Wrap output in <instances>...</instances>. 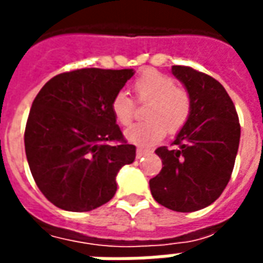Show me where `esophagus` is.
Masks as SVG:
<instances>
[{"label":"esophagus","instance_id":"1","mask_svg":"<svg viewBox=\"0 0 263 263\" xmlns=\"http://www.w3.org/2000/svg\"><path fill=\"white\" fill-rule=\"evenodd\" d=\"M149 154L148 149H143V148H138L137 149V158H142L143 155Z\"/></svg>","mask_w":263,"mask_h":263}]
</instances>
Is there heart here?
Wrapping results in <instances>:
<instances>
[{
    "label": "heart",
    "mask_w": 263,
    "mask_h": 263,
    "mask_svg": "<svg viewBox=\"0 0 263 263\" xmlns=\"http://www.w3.org/2000/svg\"><path fill=\"white\" fill-rule=\"evenodd\" d=\"M134 91L139 103H149L145 112L148 121L126 129L128 142L149 146L165 137L166 131L176 134L186 125L192 112V98L172 77L158 70H146L134 83ZM111 111L118 124L128 125L135 115L134 100L125 91H118L111 101Z\"/></svg>",
    "instance_id": "1"
}]
</instances>
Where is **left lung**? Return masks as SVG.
Segmentation results:
<instances>
[{
    "instance_id": "obj_1",
    "label": "left lung",
    "mask_w": 263,
    "mask_h": 263,
    "mask_svg": "<svg viewBox=\"0 0 263 263\" xmlns=\"http://www.w3.org/2000/svg\"><path fill=\"white\" fill-rule=\"evenodd\" d=\"M192 98V112L172 145L155 152L162 171L149 180L154 198L166 209L192 213L220 197L231 179L241 126L232 100L211 76L172 66Z\"/></svg>"
}]
</instances>
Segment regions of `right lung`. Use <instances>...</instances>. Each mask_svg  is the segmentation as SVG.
<instances>
[{
  "mask_svg": "<svg viewBox=\"0 0 263 263\" xmlns=\"http://www.w3.org/2000/svg\"><path fill=\"white\" fill-rule=\"evenodd\" d=\"M132 69H79L54 76L37 92L25 128L28 165L49 201L66 211H90L108 203L115 177L135 160L111 101ZM118 140L116 145H108Z\"/></svg>",
  "mask_w": 263,
  "mask_h": 263,
  "instance_id": "add662e5",
  "label": "right lung"
}]
</instances>
